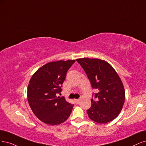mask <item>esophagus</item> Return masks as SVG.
Masks as SVG:
<instances>
[{
    "label": "esophagus",
    "instance_id": "1",
    "mask_svg": "<svg viewBox=\"0 0 146 146\" xmlns=\"http://www.w3.org/2000/svg\"><path fill=\"white\" fill-rule=\"evenodd\" d=\"M74 102H75V103L78 104L79 103V99H74Z\"/></svg>",
    "mask_w": 146,
    "mask_h": 146
}]
</instances>
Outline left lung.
Segmentation results:
<instances>
[{
    "label": "left lung",
    "instance_id": "8db88e82",
    "mask_svg": "<svg viewBox=\"0 0 146 146\" xmlns=\"http://www.w3.org/2000/svg\"><path fill=\"white\" fill-rule=\"evenodd\" d=\"M87 75L93 89L91 106L87 112L89 118L99 123L114 120L121 112L125 100V91L119 76L111 65L99 59H76Z\"/></svg>",
    "mask_w": 146,
    "mask_h": 146
}]
</instances>
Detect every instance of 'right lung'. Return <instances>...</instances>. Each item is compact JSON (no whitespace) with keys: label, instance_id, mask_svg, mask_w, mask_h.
Returning <instances> with one entry per match:
<instances>
[{"label":"right lung","instance_id":"obj_1","mask_svg":"<svg viewBox=\"0 0 146 146\" xmlns=\"http://www.w3.org/2000/svg\"><path fill=\"white\" fill-rule=\"evenodd\" d=\"M74 62L61 60L48 62L31 78L28 87V102L34 114L43 123L59 125L66 121L71 114L74 105L56 94L61 92L67 72Z\"/></svg>","mask_w":146,"mask_h":146}]
</instances>
